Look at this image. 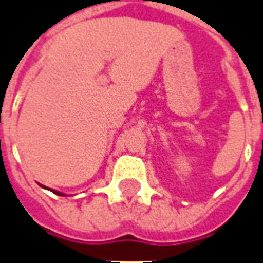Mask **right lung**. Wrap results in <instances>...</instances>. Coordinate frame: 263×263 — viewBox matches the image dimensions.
<instances>
[{
  "label": "right lung",
  "mask_w": 263,
  "mask_h": 263,
  "mask_svg": "<svg viewBox=\"0 0 263 263\" xmlns=\"http://www.w3.org/2000/svg\"><path fill=\"white\" fill-rule=\"evenodd\" d=\"M54 194H57V195H62V194H60V192H55V191H52Z\"/></svg>",
  "instance_id": "obj_1"
}]
</instances>
